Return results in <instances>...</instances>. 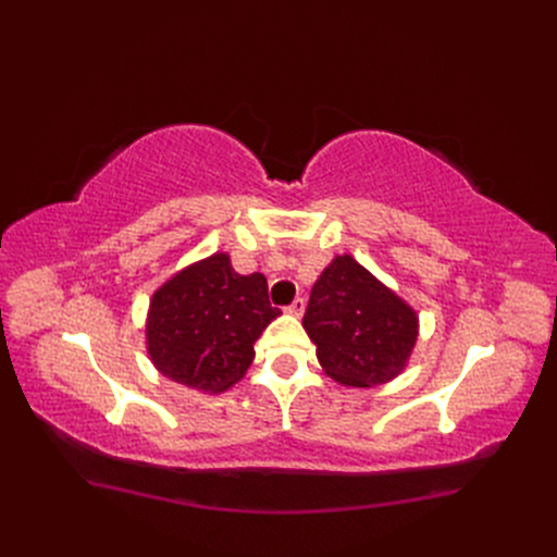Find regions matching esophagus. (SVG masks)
I'll return each mask as SVG.
<instances>
[{
    "label": "esophagus",
    "instance_id": "obj_1",
    "mask_svg": "<svg viewBox=\"0 0 557 557\" xmlns=\"http://www.w3.org/2000/svg\"><path fill=\"white\" fill-rule=\"evenodd\" d=\"M305 307H307V301L301 299V297H297V299L293 301V305H290L288 309H285V311H288L290 315H301V313H305Z\"/></svg>",
    "mask_w": 557,
    "mask_h": 557
}]
</instances>
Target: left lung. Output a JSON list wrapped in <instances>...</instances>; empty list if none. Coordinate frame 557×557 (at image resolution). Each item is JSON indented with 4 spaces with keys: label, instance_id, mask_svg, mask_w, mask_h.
<instances>
[{
    "label": "left lung",
    "instance_id": "left-lung-1",
    "mask_svg": "<svg viewBox=\"0 0 557 557\" xmlns=\"http://www.w3.org/2000/svg\"><path fill=\"white\" fill-rule=\"evenodd\" d=\"M301 325L325 374L350 387L393 381L418 339L416 311L350 256L320 274Z\"/></svg>",
    "mask_w": 557,
    "mask_h": 557
}]
</instances>
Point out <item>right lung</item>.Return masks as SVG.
Segmentation results:
<instances>
[{
	"instance_id": "right-lung-1",
	"label": "right lung",
	"mask_w": 557,
	"mask_h": 557,
	"mask_svg": "<svg viewBox=\"0 0 557 557\" xmlns=\"http://www.w3.org/2000/svg\"><path fill=\"white\" fill-rule=\"evenodd\" d=\"M276 315L267 278L237 274L227 252H215L156 290L146 323L148 356L166 379L223 393L246 374L256 358L252 344Z\"/></svg>"
}]
</instances>
